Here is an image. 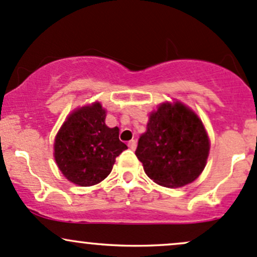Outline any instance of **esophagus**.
Returning a JSON list of instances; mask_svg holds the SVG:
<instances>
[{"label":"esophagus","instance_id":"34e87169","mask_svg":"<svg viewBox=\"0 0 257 257\" xmlns=\"http://www.w3.org/2000/svg\"><path fill=\"white\" fill-rule=\"evenodd\" d=\"M128 146H129V149H131V150H135V149H137V142H135V140H132V142H129L128 143Z\"/></svg>","mask_w":257,"mask_h":257}]
</instances>
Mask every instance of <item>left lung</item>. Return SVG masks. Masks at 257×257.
<instances>
[{"instance_id":"obj_1","label":"left lung","mask_w":257,"mask_h":257,"mask_svg":"<svg viewBox=\"0 0 257 257\" xmlns=\"http://www.w3.org/2000/svg\"><path fill=\"white\" fill-rule=\"evenodd\" d=\"M210 146L201 118L185 103L173 100L160 103L149 114L135 155L156 184L180 188L199 178L207 163Z\"/></svg>"}]
</instances>
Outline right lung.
Here are the masks:
<instances>
[{"mask_svg": "<svg viewBox=\"0 0 257 257\" xmlns=\"http://www.w3.org/2000/svg\"><path fill=\"white\" fill-rule=\"evenodd\" d=\"M105 119L101 102L86 103L73 109L56 134V165L73 184L91 187L102 182L111 173L115 157L128 149L118 138V126L109 128Z\"/></svg>", "mask_w": 257, "mask_h": 257, "instance_id": "add662e5", "label": "right lung"}]
</instances>
